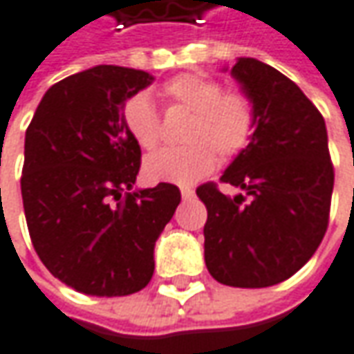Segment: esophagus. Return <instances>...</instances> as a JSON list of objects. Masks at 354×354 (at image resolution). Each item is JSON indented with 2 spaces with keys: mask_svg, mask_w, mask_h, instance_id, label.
Masks as SVG:
<instances>
[{
  "mask_svg": "<svg viewBox=\"0 0 354 354\" xmlns=\"http://www.w3.org/2000/svg\"><path fill=\"white\" fill-rule=\"evenodd\" d=\"M180 192H182V198H184V200H190V198H194V190L192 188H188V186H184Z\"/></svg>",
  "mask_w": 354,
  "mask_h": 354,
  "instance_id": "obj_1",
  "label": "esophagus"
}]
</instances>
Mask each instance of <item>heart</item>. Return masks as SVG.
<instances>
[{
  "instance_id": "obj_1",
  "label": "heart",
  "mask_w": 354,
  "mask_h": 354,
  "mask_svg": "<svg viewBox=\"0 0 354 354\" xmlns=\"http://www.w3.org/2000/svg\"><path fill=\"white\" fill-rule=\"evenodd\" d=\"M160 97L166 109H186L190 118L182 132L184 145L162 148L145 162L152 182L192 184L216 168L218 154L232 160L254 140L259 115L254 97L243 88H223L214 77L182 73L164 83ZM120 118L140 148L152 150L160 142V116L147 95L127 100Z\"/></svg>"
}]
</instances>
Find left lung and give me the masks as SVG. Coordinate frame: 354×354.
<instances>
[{
	"instance_id": "obj_1",
	"label": "left lung",
	"mask_w": 354,
	"mask_h": 354,
	"mask_svg": "<svg viewBox=\"0 0 354 354\" xmlns=\"http://www.w3.org/2000/svg\"><path fill=\"white\" fill-rule=\"evenodd\" d=\"M257 104L250 147L227 166L222 184L196 188L207 209L204 257L209 275L232 287L289 279L315 254L329 225L335 170L323 115L299 86L266 63L241 57L232 67Z\"/></svg>"
}]
</instances>
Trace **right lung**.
I'll return each instance as SVG.
<instances>
[{
  "instance_id": "right-lung-1",
  "label": "right lung",
  "mask_w": 354,
  "mask_h": 354,
  "mask_svg": "<svg viewBox=\"0 0 354 354\" xmlns=\"http://www.w3.org/2000/svg\"><path fill=\"white\" fill-rule=\"evenodd\" d=\"M152 77L99 65L55 83L25 132L21 198L31 243L59 281L95 297H124L154 273V243L182 200L160 182L132 192L140 147L122 106Z\"/></svg>"
}]
</instances>
